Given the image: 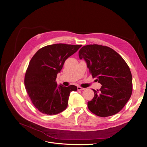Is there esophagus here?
Masks as SVG:
<instances>
[{
	"instance_id": "obj_1",
	"label": "esophagus",
	"mask_w": 147,
	"mask_h": 147,
	"mask_svg": "<svg viewBox=\"0 0 147 147\" xmlns=\"http://www.w3.org/2000/svg\"><path fill=\"white\" fill-rule=\"evenodd\" d=\"M77 89H78V91H82V90H85V88H83V87H80V86H78V87H77Z\"/></svg>"
}]
</instances>
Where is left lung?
I'll use <instances>...</instances> for the list:
<instances>
[{
    "label": "left lung",
    "mask_w": 147,
    "mask_h": 147,
    "mask_svg": "<svg viewBox=\"0 0 147 147\" xmlns=\"http://www.w3.org/2000/svg\"><path fill=\"white\" fill-rule=\"evenodd\" d=\"M80 59H84L93 78L102 86L96 91L87 105L96 115L106 117L117 114L130 99L132 91L130 69L123 59L114 49L98 45L82 47Z\"/></svg>",
    "instance_id": "1"
}]
</instances>
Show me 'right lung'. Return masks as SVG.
<instances>
[{
  "label": "right lung",
  "mask_w": 147,
  "mask_h": 147,
  "mask_svg": "<svg viewBox=\"0 0 147 147\" xmlns=\"http://www.w3.org/2000/svg\"><path fill=\"white\" fill-rule=\"evenodd\" d=\"M82 45L54 44L39 49L32 58L26 70L24 83L34 107L41 113L57 114L67 107L74 85L64 87L56 82L66 60L76 53Z\"/></svg>",
  "instance_id": "right-lung-1"
}]
</instances>
